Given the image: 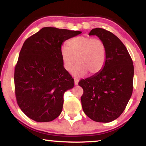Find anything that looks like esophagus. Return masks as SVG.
<instances>
[{
	"label": "esophagus",
	"mask_w": 146,
	"mask_h": 146,
	"mask_svg": "<svg viewBox=\"0 0 146 146\" xmlns=\"http://www.w3.org/2000/svg\"><path fill=\"white\" fill-rule=\"evenodd\" d=\"M74 80H75V85H78V79H76V78H74Z\"/></svg>",
	"instance_id": "34e87169"
}]
</instances>
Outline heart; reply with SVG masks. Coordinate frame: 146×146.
Returning a JSON list of instances; mask_svg holds the SVG:
<instances>
[{"label":"heart","mask_w":146,"mask_h":146,"mask_svg":"<svg viewBox=\"0 0 146 146\" xmlns=\"http://www.w3.org/2000/svg\"><path fill=\"white\" fill-rule=\"evenodd\" d=\"M64 69L70 71L75 63L77 65L73 70L76 76L96 75L104 67L106 61V47L99 38L80 36L72 38L60 50Z\"/></svg>","instance_id":"1"}]
</instances>
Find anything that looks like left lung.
Segmentation results:
<instances>
[{
    "instance_id": "1",
    "label": "left lung",
    "mask_w": 146,
    "mask_h": 146,
    "mask_svg": "<svg viewBox=\"0 0 146 146\" xmlns=\"http://www.w3.org/2000/svg\"><path fill=\"white\" fill-rule=\"evenodd\" d=\"M105 44L106 61L102 71L82 79L81 102L84 112L95 122H110L121 115L131 97L134 67L127 48L117 36L103 28L93 29Z\"/></svg>"
}]
</instances>
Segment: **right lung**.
Here are the masks:
<instances>
[{"label":"right lung","mask_w":146,"mask_h":146,"mask_svg":"<svg viewBox=\"0 0 146 146\" xmlns=\"http://www.w3.org/2000/svg\"><path fill=\"white\" fill-rule=\"evenodd\" d=\"M81 33L46 27L24 42L15 68V93L19 108L31 119L46 122L60 115L64 93L75 84L64 68L61 46Z\"/></svg>","instance_id":"right-lung-1"}]
</instances>
